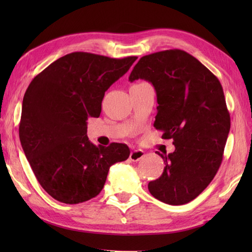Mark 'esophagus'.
Masks as SVG:
<instances>
[{"mask_svg": "<svg viewBox=\"0 0 252 252\" xmlns=\"http://www.w3.org/2000/svg\"><path fill=\"white\" fill-rule=\"evenodd\" d=\"M144 156H145V154H144L142 149H134V151H132L130 154V160H132V161H138V160H141Z\"/></svg>", "mask_w": 252, "mask_h": 252, "instance_id": "esophagus-1", "label": "esophagus"}]
</instances>
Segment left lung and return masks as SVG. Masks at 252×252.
<instances>
[{"instance_id": "obj_1", "label": "left lung", "mask_w": 252, "mask_h": 252, "mask_svg": "<svg viewBox=\"0 0 252 252\" xmlns=\"http://www.w3.org/2000/svg\"><path fill=\"white\" fill-rule=\"evenodd\" d=\"M151 82L157 94L154 126L175 151L162 155L160 178L148 183L151 194L168 205H184L201 194L220 168L231 117L219 79L182 50L143 56L129 80Z\"/></svg>"}]
</instances>
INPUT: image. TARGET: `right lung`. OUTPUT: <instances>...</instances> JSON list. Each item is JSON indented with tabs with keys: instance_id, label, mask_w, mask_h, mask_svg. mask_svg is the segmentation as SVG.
Returning <instances> with one entry per match:
<instances>
[{
	"instance_id": "right-lung-1",
	"label": "right lung",
	"mask_w": 252,
	"mask_h": 252,
	"mask_svg": "<svg viewBox=\"0 0 252 252\" xmlns=\"http://www.w3.org/2000/svg\"><path fill=\"white\" fill-rule=\"evenodd\" d=\"M136 58L74 52L52 63L29 84L19 138L37 182L54 199L74 205L96 197L111 165L129 158L126 144L91 143L87 120L99 117L105 92Z\"/></svg>"
}]
</instances>
